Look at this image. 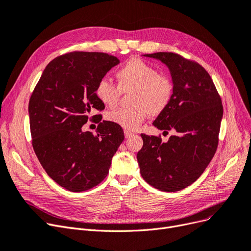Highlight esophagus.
Wrapping results in <instances>:
<instances>
[{
  "label": "esophagus",
  "instance_id": "34e87169",
  "mask_svg": "<svg viewBox=\"0 0 251 251\" xmlns=\"http://www.w3.org/2000/svg\"><path fill=\"white\" fill-rule=\"evenodd\" d=\"M124 135H125L126 138H129V137H131L133 135V133L130 132V131H128V130H125L124 131Z\"/></svg>",
  "mask_w": 251,
  "mask_h": 251
}]
</instances>
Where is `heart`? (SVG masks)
I'll list each match as a JSON object with an SVG mask.
<instances>
[{
	"instance_id": "heart-1",
	"label": "heart",
	"mask_w": 251,
	"mask_h": 251,
	"mask_svg": "<svg viewBox=\"0 0 251 251\" xmlns=\"http://www.w3.org/2000/svg\"><path fill=\"white\" fill-rule=\"evenodd\" d=\"M116 78L118 87L105 78L100 79L95 88V95L103 105L114 107L119 101L120 90H132L130 102L133 105L110 111L106 116L109 122L126 130H136L149 115H160L172 100V80L138 58L128 60L119 68Z\"/></svg>"
}]
</instances>
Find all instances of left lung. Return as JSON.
Here are the masks:
<instances>
[{"instance_id":"8db88e82","label":"left lung","mask_w":251,"mask_h":251,"mask_svg":"<svg viewBox=\"0 0 251 251\" xmlns=\"http://www.w3.org/2000/svg\"><path fill=\"white\" fill-rule=\"evenodd\" d=\"M169 68L174 86L166 109L153 125L173 130L166 143L160 137L141 134L137 153L143 179L154 188L175 192L196 182L214 156L224 116L221 99L209 73L200 64L174 52L144 54Z\"/></svg>"}]
</instances>
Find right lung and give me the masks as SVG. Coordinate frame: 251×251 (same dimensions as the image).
Here are the masks:
<instances>
[{"mask_svg":"<svg viewBox=\"0 0 251 251\" xmlns=\"http://www.w3.org/2000/svg\"><path fill=\"white\" fill-rule=\"evenodd\" d=\"M120 63L104 52L75 51L49 63L29 102L34 151L50 177L72 192L91 189L103 180L124 141L122 127L103 121L97 134L83 131L97 99V82ZM96 116H93L94 120Z\"/></svg>","mask_w":251,"mask_h":251,"instance_id":"1","label":"right lung"}]
</instances>
